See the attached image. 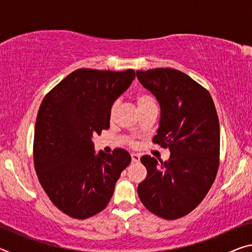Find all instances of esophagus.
<instances>
[{
	"label": "esophagus",
	"instance_id": "obj_1",
	"mask_svg": "<svg viewBox=\"0 0 252 252\" xmlns=\"http://www.w3.org/2000/svg\"><path fill=\"white\" fill-rule=\"evenodd\" d=\"M131 160H132V162H139L140 161V156L138 155V153H132Z\"/></svg>",
	"mask_w": 252,
	"mask_h": 252
}]
</instances>
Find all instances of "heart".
Segmentation results:
<instances>
[{"instance_id": "1", "label": "heart", "mask_w": 252, "mask_h": 252, "mask_svg": "<svg viewBox=\"0 0 252 252\" xmlns=\"http://www.w3.org/2000/svg\"><path fill=\"white\" fill-rule=\"evenodd\" d=\"M135 101L139 110L149 108V106H157L156 99L152 95L148 94V93H139L135 97ZM117 106H118V102H114L112 106H111V113H113L114 111H116Z\"/></svg>"}]
</instances>
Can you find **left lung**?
<instances>
[{"label":"left lung","mask_w":252,"mask_h":252,"mask_svg":"<svg viewBox=\"0 0 252 252\" xmlns=\"http://www.w3.org/2000/svg\"><path fill=\"white\" fill-rule=\"evenodd\" d=\"M139 82L160 104V122L153 142L169 148L168 162L143 156L146 179L139 198L149 211L173 220L188 215L206 197L219 165L220 126L206 89L174 69L136 71Z\"/></svg>","instance_id":"1"}]
</instances>
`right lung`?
I'll return each mask as SVG.
<instances>
[{"instance_id":"add662e5","label":"right lung","mask_w":252,"mask_h":252,"mask_svg":"<svg viewBox=\"0 0 252 252\" xmlns=\"http://www.w3.org/2000/svg\"><path fill=\"white\" fill-rule=\"evenodd\" d=\"M135 79L122 72L79 69L42 101L34 131V167L51 201L65 215L87 219L108 206L129 152L95 153L93 135L110 126L111 106Z\"/></svg>"}]
</instances>
